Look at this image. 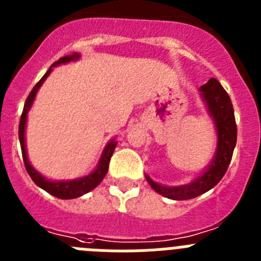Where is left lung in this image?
Returning a JSON list of instances; mask_svg holds the SVG:
<instances>
[{"instance_id": "1", "label": "left lung", "mask_w": 261, "mask_h": 261, "mask_svg": "<svg viewBox=\"0 0 261 261\" xmlns=\"http://www.w3.org/2000/svg\"><path fill=\"white\" fill-rule=\"evenodd\" d=\"M199 91L216 128V153L206 168L191 183L168 187L156 183L149 175L145 174L151 188L167 199L190 200L212 190L225 175L237 145V124L230 96L216 78H211L206 84L200 87Z\"/></svg>"}]
</instances>
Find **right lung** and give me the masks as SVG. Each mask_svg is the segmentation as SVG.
<instances>
[{
	"instance_id": "1",
	"label": "right lung",
	"mask_w": 261,
	"mask_h": 261,
	"mask_svg": "<svg viewBox=\"0 0 261 261\" xmlns=\"http://www.w3.org/2000/svg\"><path fill=\"white\" fill-rule=\"evenodd\" d=\"M81 55L80 53H73L70 56H64L56 61L55 64H52L48 71L43 75L38 84L35 85V87L32 89V91L30 93L29 98L26 99V103H24V108H23L22 117H20L19 121V141H20V149H22V155L23 161H24V166H26V170L29 172V175L31 176V179L34 180V183L38 187H40L41 190H44L45 192L50 193L52 196L57 197V199L62 200H70V199H77L84 196L85 193L93 191L95 187L99 186V183L103 180V177L106 176L108 171V165H110V159L114 154L115 147H116L117 141L115 138L110 140L106 145V147L103 149L102 155L99 158V162L96 165V167L94 168L93 171L90 174L85 175V176L77 177V179H71V180H52V179H48L44 175H41L38 170L34 168V166L30 163L29 155H27V149H26V124H27V115H29V111L31 110L32 105H34V100H35V96L38 94L39 89L41 87V85L44 84V81L47 80L48 75L52 73L53 68L55 66H59L61 64H68L71 61H77L80 60Z\"/></svg>"
}]
</instances>
